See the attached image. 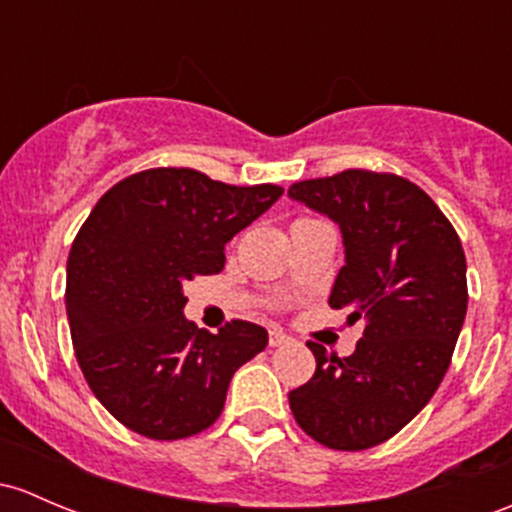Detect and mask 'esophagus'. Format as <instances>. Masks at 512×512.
<instances>
[{
    "label": "esophagus",
    "instance_id": "1",
    "mask_svg": "<svg viewBox=\"0 0 512 512\" xmlns=\"http://www.w3.org/2000/svg\"><path fill=\"white\" fill-rule=\"evenodd\" d=\"M289 341H292V338H289L284 331H279V328H274V331H270V346L272 348L284 346V343H289Z\"/></svg>",
    "mask_w": 512,
    "mask_h": 512
}]
</instances>
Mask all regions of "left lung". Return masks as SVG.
<instances>
[{
	"mask_svg": "<svg viewBox=\"0 0 512 512\" xmlns=\"http://www.w3.org/2000/svg\"><path fill=\"white\" fill-rule=\"evenodd\" d=\"M289 196L338 223L346 265L328 304L365 316L348 358L306 343L316 373L289 392V407L328 449H370L412 422L449 370L469 304L464 247L437 203L402 176L348 169L299 181Z\"/></svg>",
	"mask_w": 512,
	"mask_h": 512,
	"instance_id": "left-lung-1",
	"label": "left lung"
}]
</instances>
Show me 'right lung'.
Here are the masks:
<instances>
[{"label": "right lung", "instance_id": "add662e5", "mask_svg": "<svg viewBox=\"0 0 512 512\" xmlns=\"http://www.w3.org/2000/svg\"><path fill=\"white\" fill-rule=\"evenodd\" d=\"M282 193L161 166L122 179L90 211L68 255V324L90 390L127 429L157 441L203 432L235 370L265 351L267 331L250 321L218 333L188 321L184 284L223 270L225 242Z\"/></svg>", "mask_w": 512, "mask_h": 512}]
</instances>
